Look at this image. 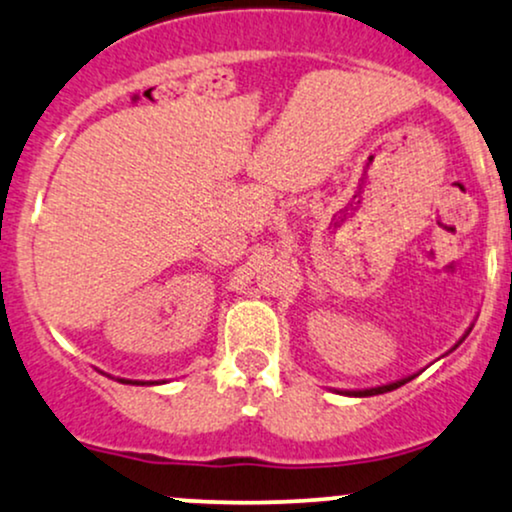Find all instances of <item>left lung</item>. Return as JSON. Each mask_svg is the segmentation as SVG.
<instances>
[{"label": "left lung", "instance_id": "obj_1", "mask_svg": "<svg viewBox=\"0 0 512 512\" xmlns=\"http://www.w3.org/2000/svg\"><path fill=\"white\" fill-rule=\"evenodd\" d=\"M410 381V378H402V381H395V383H388V386H378V388H369V390H352V393L347 395H357V398H366V395H381V393H388V390H395L400 386H405V383Z\"/></svg>", "mask_w": 512, "mask_h": 512}]
</instances>
